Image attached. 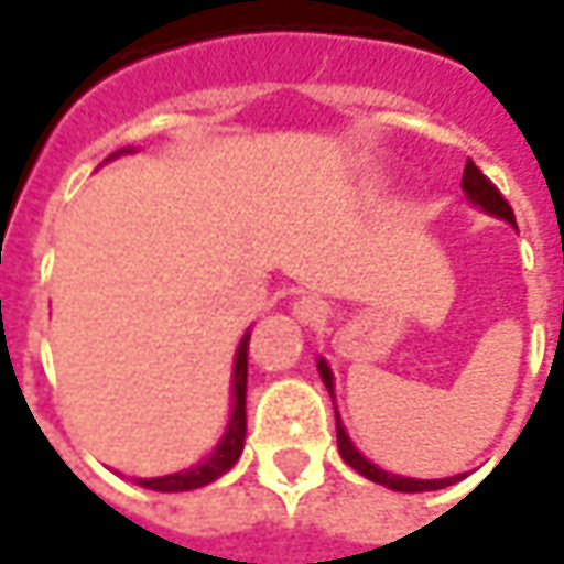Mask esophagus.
Segmentation results:
<instances>
[{
	"instance_id": "34e87169",
	"label": "esophagus",
	"mask_w": 564,
	"mask_h": 564,
	"mask_svg": "<svg viewBox=\"0 0 564 564\" xmlns=\"http://www.w3.org/2000/svg\"><path fill=\"white\" fill-rule=\"evenodd\" d=\"M326 304L319 301V297H301V301H294V316L304 323V326H316V323H323L326 319Z\"/></svg>"
}]
</instances>
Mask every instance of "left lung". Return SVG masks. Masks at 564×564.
I'll return each mask as SVG.
<instances>
[{"mask_svg": "<svg viewBox=\"0 0 564 564\" xmlns=\"http://www.w3.org/2000/svg\"><path fill=\"white\" fill-rule=\"evenodd\" d=\"M462 187H465V197L474 206H480L484 213L489 216H496V219H506L514 226V213H511V206L506 204V197L496 191V185L489 182L487 175L477 169V165L467 160L465 165V178H462ZM316 370H319V379H323V386L329 389V395L336 392V379H333V370H329V364L319 358L316 360ZM336 433H338V455L345 458V465H351L358 470L360 477H367V480H373L379 487H389L395 489V492H430V489H443L452 487V484H458L462 480V474L458 477H443V480H417V477H401V474H389V470H382L377 467L370 458H364L358 452V445L351 443V436H348V430H345V423L338 417L336 411Z\"/></svg>", "mask_w": 564, "mask_h": 564, "instance_id": "left-lung-1", "label": "left lung"}]
</instances>
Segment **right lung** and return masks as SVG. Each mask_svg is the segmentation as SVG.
Returning a JSON list of instances; mask_svg holds the SVG:
<instances>
[{
    "label": "right lung",
    "instance_id": "add662e5",
    "mask_svg": "<svg viewBox=\"0 0 564 564\" xmlns=\"http://www.w3.org/2000/svg\"><path fill=\"white\" fill-rule=\"evenodd\" d=\"M121 153H134V147H124L119 153H112L109 160H116ZM248 341L250 333L241 336L238 341V351H235V367H231V414H228L226 433L223 440L216 443V448L206 455L200 465L187 467V470H175V474H165V477H138L134 484L147 489H156V492H187V489H200L213 480H219L228 467L241 458V448H245V436H248Z\"/></svg>",
    "mask_w": 564,
    "mask_h": 564
}]
</instances>
